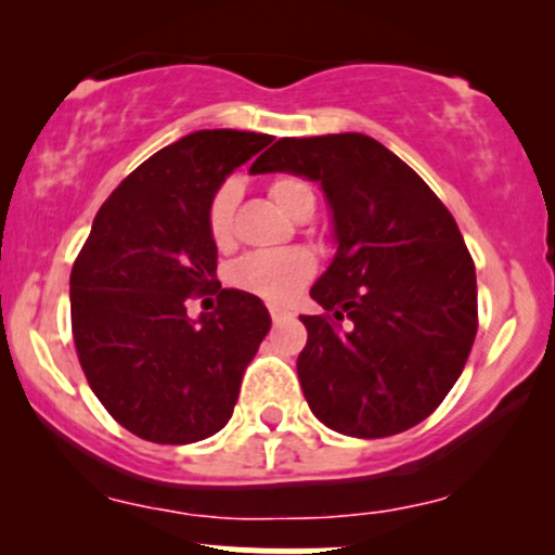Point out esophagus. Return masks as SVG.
<instances>
[{
    "mask_svg": "<svg viewBox=\"0 0 555 555\" xmlns=\"http://www.w3.org/2000/svg\"><path fill=\"white\" fill-rule=\"evenodd\" d=\"M269 313H271V318H273V321H284V318H289V310H286V308H282V305H276V302H273V305H269Z\"/></svg>",
    "mask_w": 555,
    "mask_h": 555,
    "instance_id": "obj_1",
    "label": "esophagus"
}]
</instances>
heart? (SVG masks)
Wrapping results in <instances>:
<instances>
[{"label":"heart","mask_w":555,"mask_h":555,"mask_svg":"<svg viewBox=\"0 0 555 555\" xmlns=\"http://www.w3.org/2000/svg\"><path fill=\"white\" fill-rule=\"evenodd\" d=\"M269 193L284 214L297 216L302 208L315 206L313 190L297 177H276L269 184ZM240 203V184L224 182L216 188L206 208V227L216 247H227L232 242L234 208ZM315 260L302 247H286V250H258L240 258L229 271V282L237 289L253 292V295L284 302L297 295L299 286L310 279Z\"/></svg>","instance_id":"heart-1"}]
</instances>
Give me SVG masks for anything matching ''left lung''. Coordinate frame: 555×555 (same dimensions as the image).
<instances>
[{
    "label": "left lung",
    "instance_id": "8db88e82",
    "mask_svg": "<svg viewBox=\"0 0 555 555\" xmlns=\"http://www.w3.org/2000/svg\"><path fill=\"white\" fill-rule=\"evenodd\" d=\"M321 184L336 253L299 315L297 375L313 415L352 438L423 423L456 384L477 334L475 263L454 216L362 132L282 138L250 167Z\"/></svg>",
    "mask_w": 555,
    "mask_h": 555
}]
</instances>
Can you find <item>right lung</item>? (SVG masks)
<instances>
[{"label": "right lung", "mask_w": 555, "mask_h": 555, "mask_svg": "<svg viewBox=\"0 0 555 555\" xmlns=\"http://www.w3.org/2000/svg\"><path fill=\"white\" fill-rule=\"evenodd\" d=\"M271 140L190 132L140 164L95 214L69 273L75 349L95 397L138 438L195 443L232 417L271 315L250 292L212 285L219 253L206 208ZM211 285L220 305L193 322L186 299Z\"/></svg>", "instance_id": "obj_1"}]
</instances>
